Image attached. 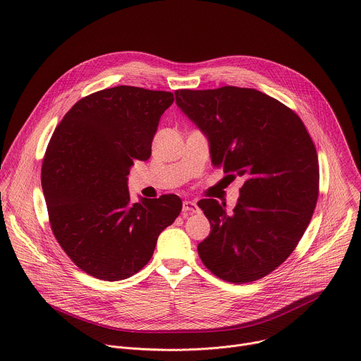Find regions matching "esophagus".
Returning a JSON list of instances; mask_svg holds the SVG:
<instances>
[{
  "instance_id": "esophagus-1",
  "label": "esophagus",
  "mask_w": 361,
  "mask_h": 361,
  "mask_svg": "<svg viewBox=\"0 0 361 361\" xmlns=\"http://www.w3.org/2000/svg\"><path fill=\"white\" fill-rule=\"evenodd\" d=\"M183 212H184V213H188V214H192V213H200V209H198L197 202L190 201V200H185V201L183 202Z\"/></svg>"
}]
</instances>
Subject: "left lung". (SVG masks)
<instances>
[{
	"instance_id": "left-lung-1",
	"label": "left lung",
	"mask_w": 361,
	"mask_h": 361,
	"mask_svg": "<svg viewBox=\"0 0 361 361\" xmlns=\"http://www.w3.org/2000/svg\"><path fill=\"white\" fill-rule=\"evenodd\" d=\"M180 110L205 134L212 163L243 177L231 214L198 201L212 231L197 247L219 279L243 284L276 270L294 251L316 209L319 159L300 117L254 88L177 90Z\"/></svg>"
}]
</instances>
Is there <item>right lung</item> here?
Here are the masks:
<instances>
[{
    "label": "right lung",
    "mask_w": 361,
    "mask_h": 361,
    "mask_svg": "<svg viewBox=\"0 0 361 361\" xmlns=\"http://www.w3.org/2000/svg\"><path fill=\"white\" fill-rule=\"evenodd\" d=\"M173 101L169 91L101 90L77 101L49 140L41 185L51 230L73 263L95 279L138 273L181 212L176 194L131 204L127 185L134 161L149 159Z\"/></svg>",
    "instance_id": "add662e5"
}]
</instances>
